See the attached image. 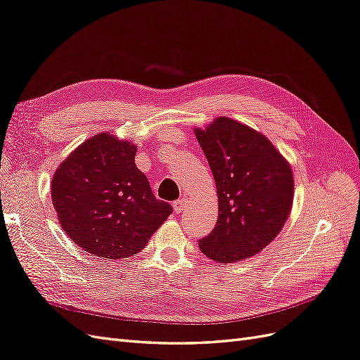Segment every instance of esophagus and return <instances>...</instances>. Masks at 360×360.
<instances>
[{"mask_svg":"<svg viewBox=\"0 0 360 360\" xmlns=\"http://www.w3.org/2000/svg\"><path fill=\"white\" fill-rule=\"evenodd\" d=\"M172 207H174V210H176L177 213L183 212L184 209H186V207H188V198H184V197H181V198H179L177 201H174V204H172Z\"/></svg>","mask_w":360,"mask_h":360,"instance_id":"esophagus-1","label":"esophagus"}]
</instances>
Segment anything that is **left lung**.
Returning <instances> with one entry per match:
<instances>
[{
    "mask_svg": "<svg viewBox=\"0 0 360 360\" xmlns=\"http://www.w3.org/2000/svg\"><path fill=\"white\" fill-rule=\"evenodd\" d=\"M217 184L218 221L200 250L218 264L257 255L286 224L294 201L289 162L265 134L227 116L193 129Z\"/></svg>",
    "mask_w": 360,
    "mask_h": 360,
    "instance_id": "1",
    "label": "left lung"
}]
</instances>
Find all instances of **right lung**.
<instances>
[{
    "instance_id": "right-lung-1",
    "label": "right lung",
    "mask_w": 360,
    "mask_h": 360,
    "mask_svg": "<svg viewBox=\"0 0 360 360\" xmlns=\"http://www.w3.org/2000/svg\"><path fill=\"white\" fill-rule=\"evenodd\" d=\"M138 147L112 133L80 143L51 180V200L63 231L74 244L103 259L139 252L172 213L138 169Z\"/></svg>"
}]
</instances>
